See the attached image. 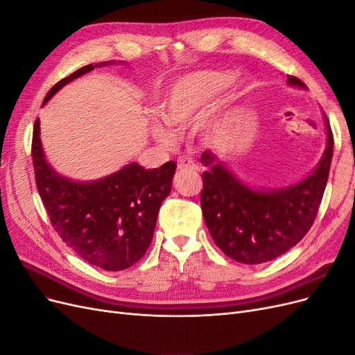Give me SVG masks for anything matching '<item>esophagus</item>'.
I'll return each instance as SVG.
<instances>
[{
    "label": "esophagus",
    "mask_w": 355,
    "mask_h": 355,
    "mask_svg": "<svg viewBox=\"0 0 355 355\" xmlns=\"http://www.w3.org/2000/svg\"><path fill=\"white\" fill-rule=\"evenodd\" d=\"M178 168L180 170H197V164L194 163V159L189 158V157H185L182 155L178 158Z\"/></svg>",
    "instance_id": "obj_1"
}]
</instances>
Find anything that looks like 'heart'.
I'll use <instances>...</instances> for the list:
<instances>
[{
  "instance_id": "obj_1",
  "label": "heart",
  "mask_w": 355,
  "mask_h": 355,
  "mask_svg": "<svg viewBox=\"0 0 355 355\" xmlns=\"http://www.w3.org/2000/svg\"><path fill=\"white\" fill-rule=\"evenodd\" d=\"M230 75L225 72L198 71L176 81L158 102L157 114L165 124L153 123V136L159 144L170 145L175 141V135L168 128H185L196 123L214 96L230 84ZM209 127L210 120L202 115L196 124V130L206 136Z\"/></svg>"
}]
</instances>
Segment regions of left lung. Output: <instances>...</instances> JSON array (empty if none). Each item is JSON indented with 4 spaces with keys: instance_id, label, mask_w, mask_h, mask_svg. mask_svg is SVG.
<instances>
[{
    "instance_id": "left-lung-1",
    "label": "left lung",
    "mask_w": 355,
    "mask_h": 355,
    "mask_svg": "<svg viewBox=\"0 0 355 355\" xmlns=\"http://www.w3.org/2000/svg\"><path fill=\"white\" fill-rule=\"evenodd\" d=\"M287 84L306 89L288 75ZM327 144L317 167L297 184L280 189L245 185L211 151L201 164V210L211 239L231 259L254 265L272 261L292 249L313 227L323 198L333 157V135L324 114Z\"/></svg>"
}]
</instances>
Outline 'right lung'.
Returning <instances> with one entry per match:
<instances>
[{
	"mask_svg": "<svg viewBox=\"0 0 355 355\" xmlns=\"http://www.w3.org/2000/svg\"><path fill=\"white\" fill-rule=\"evenodd\" d=\"M83 67L53 85L46 105L63 85L98 67ZM35 182L53 228L85 262L105 271H123L146 253L161 202L170 194L175 161L146 170L137 163L92 182L60 176L46 159L40 139V120L32 136Z\"/></svg>",
	"mask_w": 355,
	"mask_h": 355,
	"instance_id": "add662e5",
	"label": "right lung"
}]
</instances>
